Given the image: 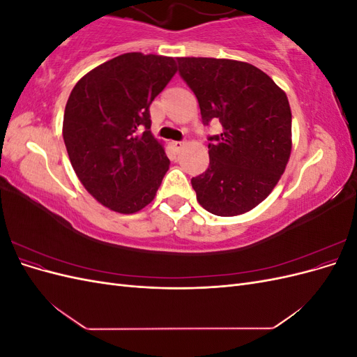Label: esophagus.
Returning <instances> with one entry per match:
<instances>
[{"label": "esophagus", "mask_w": 357, "mask_h": 357, "mask_svg": "<svg viewBox=\"0 0 357 357\" xmlns=\"http://www.w3.org/2000/svg\"><path fill=\"white\" fill-rule=\"evenodd\" d=\"M171 146H172V149L177 150V152H180V150L185 147V143H183V142H172Z\"/></svg>", "instance_id": "1"}]
</instances>
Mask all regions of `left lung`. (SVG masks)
<instances>
[{
    "mask_svg": "<svg viewBox=\"0 0 357 357\" xmlns=\"http://www.w3.org/2000/svg\"><path fill=\"white\" fill-rule=\"evenodd\" d=\"M195 93L204 125L219 119L210 137V165L192 178L202 207L223 218L244 214L273 192L291 152V112L283 89L252 63L177 58Z\"/></svg>",
    "mask_w": 357,
    "mask_h": 357,
    "instance_id": "1",
    "label": "left lung"
}]
</instances>
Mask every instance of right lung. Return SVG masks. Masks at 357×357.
<instances>
[{
    "mask_svg": "<svg viewBox=\"0 0 357 357\" xmlns=\"http://www.w3.org/2000/svg\"><path fill=\"white\" fill-rule=\"evenodd\" d=\"M177 73L171 56L123 53L75 83L62 135L84 189L116 213L153 201L169 168L164 144L150 131L149 107Z\"/></svg>",
    "mask_w": 357,
    "mask_h": 357,
    "instance_id": "add662e5",
    "label": "right lung"
}]
</instances>
